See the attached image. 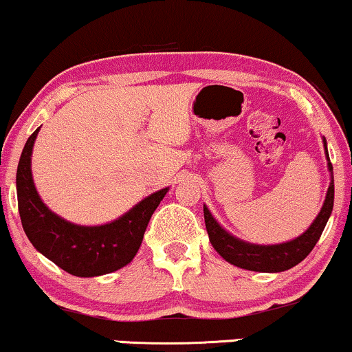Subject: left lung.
Instances as JSON below:
<instances>
[{
	"mask_svg": "<svg viewBox=\"0 0 352 352\" xmlns=\"http://www.w3.org/2000/svg\"><path fill=\"white\" fill-rule=\"evenodd\" d=\"M324 149H326V141ZM326 159L329 160L328 149H326ZM329 172H333L331 162H328ZM334 201V179L331 175V184H329L328 193H326V200L323 203V208L318 213L311 226L303 232L297 239L290 241V243L275 244V245H259V244H249L244 243L230 232L223 230L219 224L214 221L211 213L206 206H203V213H205V224L206 231H208L210 243L217 249V252L223 259H226L230 264L236 267L256 270V272H282V270H289L302 262L315 244L318 243L321 232H323L326 223H328L329 214L333 211Z\"/></svg>",
	"mask_w": 352,
	"mask_h": 352,
	"instance_id": "obj_1",
	"label": "left lung"
}]
</instances>
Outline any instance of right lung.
Masks as SVG:
<instances>
[{
	"label": "right lung",
	"mask_w": 352,
	"mask_h": 352,
	"mask_svg": "<svg viewBox=\"0 0 352 352\" xmlns=\"http://www.w3.org/2000/svg\"><path fill=\"white\" fill-rule=\"evenodd\" d=\"M36 129L21 154L16 188L24 232L37 251L77 277H96L124 267L141 248L144 232L168 188L144 198L116 221L101 226H78L52 213L36 192L31 173V154Z\"/></svg>",
	"instance_id": "1"
}]
</instances>
